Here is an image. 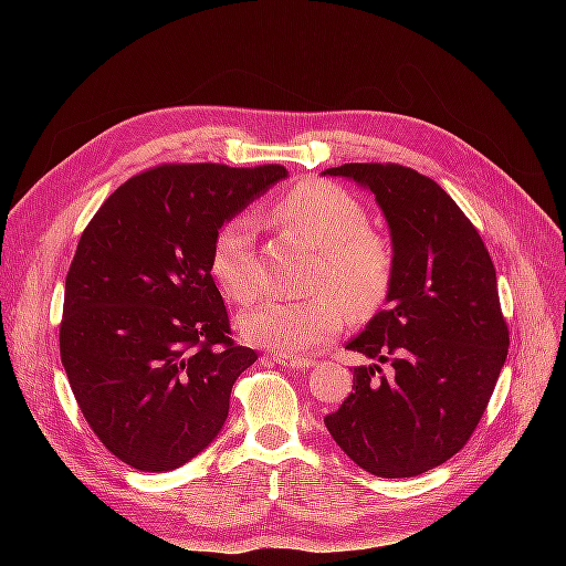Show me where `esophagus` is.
Masks as SVG:
<instances>
[{
  "label": "esophagus",
  "instance_id": "1",
  "mask_svg": "<svg viewBox=\"0 0 566 566\" xmlns=\"http://www.w3.org/2000/svg\"><path fill=\"white\" fill-rule=\"evenodd\" d=\"M271 364H276V366H285V368H297V370H304V368H312L314 366V358H302V356H295V358H290V356H279V354H273V356H266Z\"/></svg>",
  "mask_w": 566,
  "mask_h": 566
}]
</instances>
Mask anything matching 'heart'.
<instances>
[{
  "label": "heart",
  "mask_w": 566,
  "mask_h": 566,
  "mask_svg": "<svg viewBox=\"0 0 566 566\" xmlns=\"http://www.w3.org/2000/svg\"><path fill=\"white\" fill-rule=\"evenodd\" d=\"M283 227L321 250L310 300L273 297L243 314L241 331L276 354H312L339 333L347 310L364 316L391 287L394 252L387 238L370 231L364 202L328 181H306L287 191L273 208ZM210 269L224 293L248 304L262 293L264 271L254 248V221L248 214L227 221L214 238Z\"/></svg>",
  "instance_id": "b5f03b06"
}]
</instances>
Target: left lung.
Returning a JSON list of instances; mask_svg holds the SVG:
<instances>
[{"instance_id": "8db88e82", "label": "left lung", "mask_w": 566, "mask_h": 566, "mask_svg": "<svg viewBox=\"0 0 566 566\" xmlns=\"http://www.w3.org/2000/svg\"><path fill=\"white\" fill-rule=\"evenodd\" d=\"M323 175L370 188L394 250L389 306L347 345L375 364L354 368V391L323 422L366 472L418 476L465 447L505 364L491 254L455 200L416 169L347 163Z\"/></svg>"}]
</instances>
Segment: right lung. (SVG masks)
Segmentation results:
<instances>
[{"label": "right lung", "mask_w": 566, "mask_h": 566, "mask_svg": "<svg viewBox=\"0 0 566 566\" xmlns=\"http://www.w3.org/2000/svg\"><path fill=\"white\" fill-rule=\"evenodd\" d=\"M285 177L283 165H158L84 229L65 276L61 361L84 420L134 470H177L224 424L256 354L233 345L212 245Z\"/></svg>", "instance_id": "right-lung-1"}]
</instances>
